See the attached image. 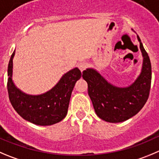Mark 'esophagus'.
I'll return each mask as SVG.
<instances>
[{
    "label": "esophagus",
    "mask_w": 159,
    "mask_h": 159,
    "mask_svg": "<svg viewBox=\"0 0 159 159\" xmlns=\"http://www.w3.org/2000/svg\"><path fill=\"white\" fill-rule=\"evenodd\" d=\"M87 64L85 62V61H81V62H80L78 64V68L80 69V70L81 72H83V71L87 68Z\"/></svg>",
    "instance_id": "1"
}]
</instances>
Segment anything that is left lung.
<instances>
[{"instance_id": "8db88e82", "label": "left lung", "mask_w": 159, "mask_h": 159, "mask_svg": "<svg viewBox=\"0 0 159 159\" xmlns=\"http://www.w3.org/2000/svg\"><path fill=\"white\" fill-rule=\"evenodd\" d=\"M137 38L140 43L143 63L140 74L130 85L116 87L93 68H87L83 72V78L88 85V94L95 112L100 119L106 122L116 123L130 119L141 110L148 98L152 66L138 35Z\"/></svg>"}]
</instances>
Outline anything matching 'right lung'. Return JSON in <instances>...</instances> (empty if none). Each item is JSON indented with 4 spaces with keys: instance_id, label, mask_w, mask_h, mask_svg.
Wrapping results in <instances>:
<instances>
[{
    "instance_id": "obj_1",
    "label": "right lung",
    "mask_w": 159,
    "mask_h": 159,
    "mask_svg": "<svg viewBox=\"0 0 159 159\" xmlns=\"http://www.w3.org/2000/svg\"><path fill=\"white\" fill-rule=\"evenodd\" d=\"M15 54L16 50L7 67V91L14 109L25 120L38 126H51L61 122L67 115L72 90L82 75L80 70L78 68L69 70L45 93L28 94L18 88L12 80Z\"/></svg>"
}]
</instances>
